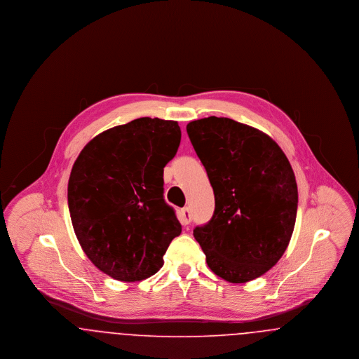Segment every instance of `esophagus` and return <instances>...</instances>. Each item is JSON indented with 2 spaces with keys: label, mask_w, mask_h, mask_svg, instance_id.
Here are the masks:
<instances>
[{
  "label": "esophagus",
  "mask_w": 359,
  "mask_h": 359,
  "mask_svg": "<svg viewBox=\"0 0 359 359\" xmlns=\"http://www.w3.org/2000/svg\"><path fill=\"white\" fill-rule=\"evenodd\" d=\"M179 218H180V222L182 224H189L191 223V211H189V208L188 207H184V208H182L180 210V212H179Z\"/></svg>",
  "instance_id": "1"
}]
</instances>
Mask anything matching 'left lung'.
I'll list each match as a JSON object with an SVG mask.
<instances>
[{
	"instance_id": "8db88e82",
	"label": "left lung",
	"mask_w": 359,
	"mask_h": 359,
	"mask_svg": "<svg viewBox=\"0 0 359 359\" xmlns=\"http://www.w3.org/2000/svg\"><path fill=\"white\" fill-rule=\"evenodd\" d=\"M214 189L210 222L194 229L208 268L234 284L266 273L288 248L297 184L287 156L256 128L224 117L187 125Z\"/></svg>"
}]
</instances>
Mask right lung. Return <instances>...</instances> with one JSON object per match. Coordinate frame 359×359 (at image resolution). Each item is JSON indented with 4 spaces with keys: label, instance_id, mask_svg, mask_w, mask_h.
Instances as JSON below:
<instances>
[{
    "label": "right lung",
    "instance_id": "add662e5",
    "mask_svg": "<svg viewBox=\"0 0 359 359\" xmlns=\"http://www.w3.org/2000/svg\"><path fill=\"white\" fill-rule=\"evenodd\" d=\"M180 138L176 121L137 118L94 137L72 165L67 198L74 231L88 259L118 281L156 273L182 233L163 187Z\"/></svg>",
    "mask_w": 359,
    "mask_h": 359
}]
</instances>
